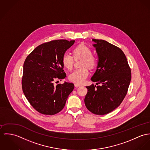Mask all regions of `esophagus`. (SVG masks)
<instances>
[{
	"label": "esophagus",
	"instance_id": "esophagus-1",
	"mask_svg": "<svg viewBox=\"0 0 150 150\" xmlns=\"http://www.w3.org/2000/svg\"><path fill=\"white\" fill-rule=\"evenodd\" d=\"M82 85L81 84H78V83H75V87H80Z\"/></svg>",
	"mask_w": 150,
	"mask_h": 150
}]
</instances>
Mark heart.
I'll return each mask as SVG.
<instances>
[{"mask_svg":"<svg viewBox=\"0 0 150 150\" xmlns=\"http://www.w3.org/2000/svg\"><path fill=\"white\" fill-rule=\"evenodd\" d=\"M73 56L68 53H65L62 56V62L63 66L68 70L72 69L74 59H81V68L75 69L69 74V80L74 83L81 84L85 81L89 72L87 67L90 69L94 68L97 66L98 60L97 57L92 53L91 50L84 44H80L72 50Z\"/></svg>","mask_w":150,"mask_h":150,"instance_id":"heart-1","label":"heart"}]
</instances>
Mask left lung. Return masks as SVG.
I'll use <instances>...</instances> for the list:
<instances>
[{
	"instance_id": "8db88e82",
	"label": "left lung",
	"mask_w": 150,
	"mask_h": 150,
	"mask_svg": "<svg viewBox=\"0 0 150 150\" xmlns=\"http://www.w3.org/2000/svg\"><path fill=\"white\" fill-rule=\"evenodd\" d=\"M98 54L97 69L91 80L96 85L86 86L87 109L97 115H106L121 103L131 80V70L120 48L103 40L93 39ZM98 83H101L100 86Z\"/></svg>"
}]
</instances>
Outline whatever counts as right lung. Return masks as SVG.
Masks as SVG:
<instances>
[{"label": "right lung", "instance_id": "obj_1", "mask_svg": "<svg viewBox=\"0 0 150 150\" xmlns=\"http://www.w3.org/2000/svg\"><path fill=\"white\" fill-rule=\"evenodd\" d=\"M74 40H56L36 47L26 58L22 78L23 92L38 112L54 115L64 107L74 83L59 82L66 77L62 58Z\"/></svg>", "mask_w": 150, "mask_h": 150}]
</instances>
